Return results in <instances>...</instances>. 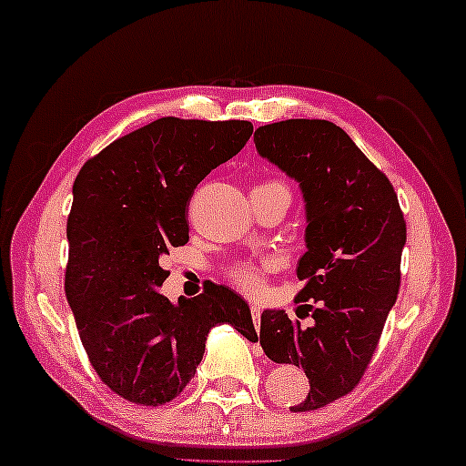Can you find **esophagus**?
<instances>
[{"mask_svg":"<svg viewBox=\"0 0 466 466\" xmlns=\"http://www.w3.org/2000/svg\"><path fill=\"white\" fill-rule=\"evenodd\" d=\"M249 312H252V319H254V323H258V327H260V314H262L260 306L252 304V306H249ZM258 350H260V348H258Z\"/></svg>","mask_w":466,"mask_h":466,"instance_id":"34e87169","label":"esophagus"}]
</instances>
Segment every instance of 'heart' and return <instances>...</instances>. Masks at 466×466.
Returning a JSON list of instances; mask_svg holds the SVG:
<instances>
[{"label": "heart", "instance_id": "1", "mask_svg": "<svg viewBox=\"0 0 466 466\" xmlns=\"http://www.w3.org/2000/svg\"><path fill=\"white\" fill-rule=\"evenodd\" d=\"M258 187H285V183L277 181V178H268V181H262ZM268 268H270V264H267V262H262V264L243 262V264H238L235 268H231V279L241 291L249 293V296H256V293H260L264 289V273H267Z\"/></svg>", "mask_w": 466, "mask_h": 466}]
</instances>
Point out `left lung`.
I'll list each match as a JSON object with an SVG mask.
<instances>
[{
	"mask_svg": "<svg viewBox=\"0 0 466 466\" xmlns=\"http://www.w3.org/2000/svg\"><path fill=\"white\" fill-rule=\"evenodd\" d=\"M258 154L302 187L306 248L296 302L310 308L302 329L283 310H264L260 346L270 360L302 367L308 412L348 396L370 364L400 291L406 220L393 185L348 133L329 120L289 118L258 127Z\"/></svg>",
	"mask_w": 466,
	"mask_h": 466,
	"instance_id": "8db88e82",
	"label": "left lung"
}]
</instances>
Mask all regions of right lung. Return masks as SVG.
<instances>
[{"mask_svg": "<svg viewBox=\"0 0 466 466\" xmlns=\"http://www.w3.org/2000/svg\"><path fill=\"white\" fill-rule=\"evenodd\" d=\"M252 131L248 120L164 116L112 141L78 170L64 291L93 370L128 402L175 400L196 375L214 325L258 339L246 299L225 285L206 283L178 304L158 293L170 275L160 258L189 241L198 183Z\"/></svg>", "mask_w": 466, "mask_h": 466, "instance_id": "1", "label": "right lung"}]
</instances>
